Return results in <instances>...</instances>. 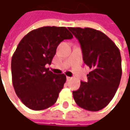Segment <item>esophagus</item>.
Returning <instances> with one entry per match:
<instances>
[{"label": "esophagus", "mask_w": 130, "mask_h": 130, "mask_svg": "<svg viewBox=\"0 0 130 130\" xmlns=\"http://www.w3.org/2000/svg\"><path fill=\"white\" fill-rule=\"evenodd\" d=\"M72 79V77H67V81H70Z\"/></svg>", "instance_id": "obj_1"}]
</instances>
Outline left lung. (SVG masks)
I'll return each mask as SVG.
<instances>
[{
	"label": "left lung",
	"mask_w": 130,
	"mask_h": 130,
	"mask_svg": "<svg viewBox=\"0 0 130 130\" xmlns=\"http://www.w3.org/2000/svg\"><path fill=\"white\" fill-rule=\"evenodd\" d=\"M80 43L83 61L91 69L87 82L73 91L79 107L90 111L105 108L113 99L122 77L119 49L104 33L92 28L69 27Z\"/></svg>",
	"instance_id": "1"
}]
</instances>
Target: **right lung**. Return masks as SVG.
I'll list each match as a JSON object with an SVG mask.
<instances>
[{
    "instance_id": "right-lung-1",
    "label": "right lung",
    "mask_w": 130,
    "mask_h": 130,
    "mask_svg": "<svg viewBox=\"0 0 130 130\" xmlns=\"http://www.w3.org/2000/svg\"><path fill=\"white\" fill-rule=\"evenodd\" d=\"M73 35L64 27H43L32 30L19 42L11 59L12 83L16 94L29 108L40 111L57 101L67 77L55 74L51 64L58 45Z\"/></svg>"
}]
</instances>
